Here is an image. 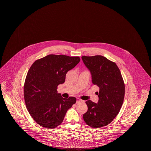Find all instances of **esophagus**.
<instances>
[{"instance_id": "obj_1", "label": "esophagus", "mask_w": 151, "mask_h": 151, "mask_svg": "<svg viewBox=\"0 0 151 151\" xmlns=\"http://www.w3.org/2000/svg\"><path fill=\"white\" fill-rule=\"evenodd\" d=\"M82 101L81 99H79V98H77V102H76V103H79V102H82Z\"/></svg>"}]
</instances>
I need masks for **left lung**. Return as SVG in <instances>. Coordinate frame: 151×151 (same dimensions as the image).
<instances>
[{
  "instance_id": "1",
  "label": "left lung",
  "mask_w": 151,
  "mask_h": 151,
  "mask_svg": "<svg viewBox=\"0 0 151 151\" xmlns=\"http://www.w3.org/2000/svg\"><path fill=\"white\" fill-rule=\"evenodd\" d=\"M91 72L93 83L99 88L96 103L87 101V111L83 118L88 126L101 128L110 124L119 114L123 103L125 85L119 68L102 56H82Z\"/></svg>"
}]
</instances>
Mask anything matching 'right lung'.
<instances>
[{
  "label": "right lung",
  "mask_w": 151,
  "mask_h": 151,
  "mask_svg": "<svg viewBox=\"0 0 151 151\" xmlns=\"http://www.w3.org/2000/svg\"><path fill=\"white\" fill-rule=\"evenodd\" d=\"M79 61L78 56L49 55L36 60L30 67L24 82V101L30 115L40 126H58L76 102L75 97H62L57 88Z\"/></svg>",
  "instance_id": "obj_1"
}]
</instances>
